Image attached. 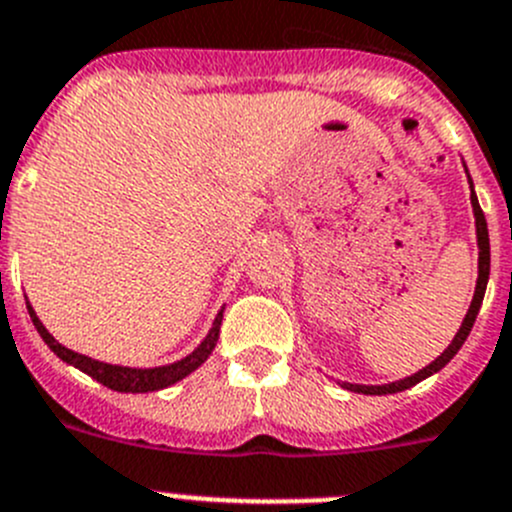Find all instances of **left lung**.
I'll list each match as a JSON object with an SVG mask.
<instances>
[{"label":"left lung","mask_w":512,"mask_h":512,"mask_svg":"<svg viewBox=\"0 0 512 512\" xmlns=\"http://www.w3.org/2000/svg\"><path fill=\"white\" fill-rule=\"evenodd\" d=\"M467 178H470V175H467ZM470 188H472V180H470ZM470 201H472V211H475V231H478V248H480V256H478V286H475V296H472V304H470V309H467L465 321H462V326H460V332L455 334V339H452L450 347H447L445 352H442L440 357L435 359V362L427 364L425 369H420V372L412 374V377L399 379V382H392V384H349V382H344L342 387H347L349 392H359V394H394V392H402V389L415 387L417 382L427 379V377H430V374L440 372V369L445 367V364L450 362V359L455 357L457 352H460V347H462V344H465L467 334H470L472 324H475V319H478V311H480V306H483L485 286H488V276H490L488 223H485V213H483V208H480L475 191L470 193Z\"/></svg>","instance_id":"8db88e82"}]
</instances>
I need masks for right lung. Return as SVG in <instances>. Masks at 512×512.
<instances>
[{"mask_svg":"<svg viewBox=\"0 0 512 512\" xmlns=\"http://www.w3.org/2000/svg\"><path fill=\"white\" fill-rule=\"evenodd\" d=\"M27 311H29V316H32L34 329L40 332V337L45 339L47 347H50L52 352L62 359V362L72 364V367H77L80 372L90 374L92 379H97V382L105 384V387L115 389V392H133V394L135 392H155V389L170 387V384H175V382H180L183 377H188L193 369L201 367V364L208 359V354L213 352V347H216L218 332H221V319H223V309H221L218 311L216 321H213V329L208 332V337L203 339L201 347H198L196 352L188 354L186 359H180V362H173V364H165V367L133 369V367H118V364L97 362V359H90V357H85V354H77V352H72V349L62 347V344L57 342L50 332H47L45 324L37 319V314H34V309L29 304H27Z\"/></svg>","mask_w":512,"mask_h":512,"instance_id":"1","label":"right lung"}]
</instances>
